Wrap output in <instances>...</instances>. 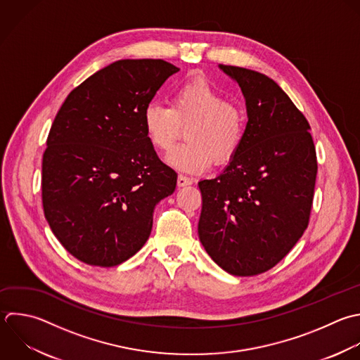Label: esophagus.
I'll list each match as a JSON object with an SVG mask.
<instances>
[{
	"label": "esophagus",
	"mask_w": 360,
	"mask_h": 360,
	"mask_svg": "<svg viewBox=\"0 0 360 360\" xmlns=\"http://www.w3.org/2000/svg\"><path fill=\"white\" fill-rule=\"evenodd\" d=\"M190 184H193V179H190L187 176H183V174H180L177 177V186L179 187H186V186H190Z\"/></svg>",
	"instance_id": "1"
}]
</instances>
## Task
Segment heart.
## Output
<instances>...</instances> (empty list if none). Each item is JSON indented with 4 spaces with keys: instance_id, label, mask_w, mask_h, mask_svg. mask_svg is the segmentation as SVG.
I'll use <instances>...</instances> for the list:
<instances>
[{
    "instance_id": "1",
    "label": "heart",
    "mask_w": 360,
    "mask_h": 360,
    "mask_svg": "<svg viewBox=\"0 0 360 360\" xmlns=\"http://www.w3.org/2000/svg\"><path fill=\"white\" fill-rule=\"evenodd\" d=\"M143 131L150 145L169 152L183 128L187 143L167 158L169 166L186 173H202L212 160L229 162L240 148L246 134V112L202 79L180 84L172 96V107L159 101L146 104L142 112Z\"/></svg>"
}]
</instances>
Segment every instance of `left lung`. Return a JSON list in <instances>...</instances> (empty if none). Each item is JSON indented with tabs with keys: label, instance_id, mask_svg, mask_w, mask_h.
<instances>
[{
	"label": "left lung",
	"instance_id": "8db88e82",
	"mask_svg": "<svg viewBox=\"0 0 360 360\" xmlns=\"http://www.w3.org/2000/svg\"><path fill=\"white\" fill-rule=\"evenodd\" d=\"M218 68L239 84L248 125L222 173L198 181V238L229 274L256 276L276 266L308 225L315 148L305 117L274 80L243 68Z\"/></svg>",
	"mask_w": 360,
	"mask_h": 360
}]
</instances>
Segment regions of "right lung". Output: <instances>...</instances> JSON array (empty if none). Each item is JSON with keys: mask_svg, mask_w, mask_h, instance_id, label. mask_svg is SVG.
Masks as SVG:
<instances>
[{"mask_svg": "<svg viewBox=\"0 0 360 360\" xmlns=\"http://www.w3.org/2000/svg\"><path fill=\"white\" fill-rule=\"evenodd\" d=\"M180 69L124 59L76 87L59 110L42 162L46 221L76 259L118 266L146 243L153 210L177 174L148 141L142 112Z\"/></svg>", "mask_w": 360, "mask_h": 360, "instance_id": "1", "label": "right lung"}]
</instances>
